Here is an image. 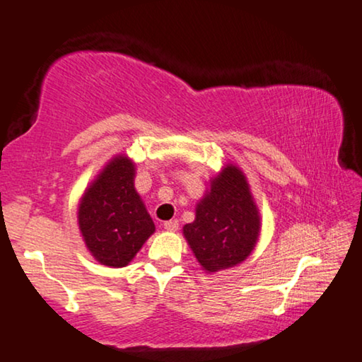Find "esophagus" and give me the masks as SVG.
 Segmentation results:
<instances>
[{
	"instance_id": "esophagus-1",
	"label": "esophagus",
	"mask_w": 362,
	"mask_h": 362,
	"mask_svg": "<svg viewBox=\"0 0 362 362\" xmlns=\"http://www.w3.org/2000/svg\"><path fill=\"white\" fill-rule=\"evenodd\" d=\"M164 229H165V230H170V233H175V230L179 229V221H177V219L165 221V223H164Z\"/></svg>"
}]
</instances>
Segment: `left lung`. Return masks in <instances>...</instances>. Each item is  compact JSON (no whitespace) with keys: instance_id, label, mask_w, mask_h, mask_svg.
Returning <instances> with one entry per match:
<instances>
[{"instance_id":"obj_1","label":"left lung","mask_w":362,"mask_h":362,"mask_svg":"<svg viewBox=\"0 0 362 362\" xmlns=\"http://www.w3.org/2000/svg\"><path fill=\"white\" fill-rule=\"evenodd\" d=\"M260 213L239 167L228 164L216 175L199 203L195 221L183 235L206 273L239 265L255 249Z\"/></svg>"}]
</instances>
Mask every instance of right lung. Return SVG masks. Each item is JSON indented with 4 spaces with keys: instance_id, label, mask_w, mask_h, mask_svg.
<instances>
[{
    "instance_id": "right-lung-1",
    "label": "right lung",
    "mask_w": 362,
    "mask_h": 362,
    "mask_svg": "<svg viewBox=\"0 0 362 362\" xmlns=\"http://www.w3.org/2000/svg\"><path fill=\"white\" fill-rule=\"evenodd\" d=\"M78 223L86 247L102 265L122 268L133 260L156 228L134 190L132 159L115 156L86 188Z\"/></svg>"
}]
</instances>
